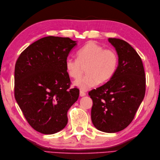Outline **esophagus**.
<instances>
[{"instance_id": "obj_1", "label": "esophagus", "mask_w": 160, "mask_h": 160, "mask_svg": "<svg viewBox=\"0 0 160 160\" xmlns=\"http://www.w3.org/2000/svg\"><path fill=\"white\" fill-rule=\"evenodd\" d=\"M86 95H87V93H85V91H82V90H80V96L81 97L85 96Z\"/></svg>"}]
</instances>
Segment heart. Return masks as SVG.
<instances>
[{
    "instance_id": "heart-1",
    "label": "heart",
    "mask_w": 160,
    "mask_h": 160,
    "mask_svg": "<svg viewBox=\"0 0 160 160\" xmlns=\"http://www.w3.org/2000/svg\"><path fill=\"white\" fill-rule=\"evenodd\" d=\"M78 58L67 57L65 69L73 79L79 78L86 67L87 73L75 81L74 84L80 89L87 90L100 83L106 82L113 76L118 64V56L112 49H104L102 46L90 42L77 52Z\"/></svg>"
}]
</instances>
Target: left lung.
<instances>
[{
  "label": "left lung",
  "mask_w": 160,
  "mask_h": 160,
  "mask_svg": "<svg viewBox=\"0 0 160 160\" xmlns=\"http://www.w3.org/2000/svg\"><path fill=\"white\" fill-rule=\"evenodd\" d=\"M117 51L119 64L109 81L92 89L91 120L105 132H116L131 123L146 91V77L140 56L128 42L108 38Z\"/></svg>",
  "instance_id": "left-lung-1"
}]
</instances>
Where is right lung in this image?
Segmentation results:
<instances>
[{"instance_id": "1", "label": "right lung", "mask_w": 160, "mask_h": 160, "mask_svg": "<svg viewBox=\"0 0 160 160\" xmlns=\"http://www.w3.org/2000/svg\"><path fill=\"white\" fill-rule=\"evenodd\" d=\"M76 45L69 38L47 36L20 53L14 70V96L31 127L53 134L67 124V111L80 91L70 89L65 60Z\"/></svg>"}]
</instances>
